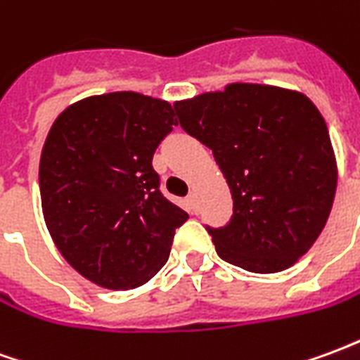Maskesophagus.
Here are the masks:
<instances>
[{"mask_svg":"<svg viewBox=\"0 0 360 360\" xmlns=\"http://www.w3.org/2000/svg\"><path fill=\"white\" fill-rule=\"evenodd\" d=\"M187 200H188V202H191V204H195V202H196V193H195V191H191V193H188Z\"/></svg>","mask_w":360,"mask_h":360,"instance_id":"34e87169","label":"esophagus"}]
</instances>
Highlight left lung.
Returning <instances> with one entry per match:
<instances>
[{
	"instance_id": "8db88e82",
	"label": "left lung",
	"mask_w": 360,
	"mask_h": 360,
	"mask_svg": "<svg viewBox=\"0 0 360 360\" xmlns=\"http://www.w3.org/2000/svg\"><path fill=\"white\" fill-rule=\"evenodd\" d=\"M173 108L231 188L229 221L206 226L219 258L255 274L295 264L322 233L338 183L316 105L299 92L237 82Z\"/></svg>"
}]
</instances>
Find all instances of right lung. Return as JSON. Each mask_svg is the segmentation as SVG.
Returning a JSON list of instances; mask_svg holds the SVG:
<instances>
[{
  "label": "right lung",
  "mask_w": 360,
  "mask_h": 360,
  "mask_svg": "<svg viewBox=\"0 0 360 360\" xmlns=\"http://www.w3.org/2000/svg\"><path fill=\"white\" fill-rule=\"evenodd\" d=\"M136 92L90 96L51 125L40 160L46 226L81 276L105 289L146 283L188 214L167 200L152 158L177 119Z\"/></svg>",
  "instance_id": "add662e5"
}]
</instances>
